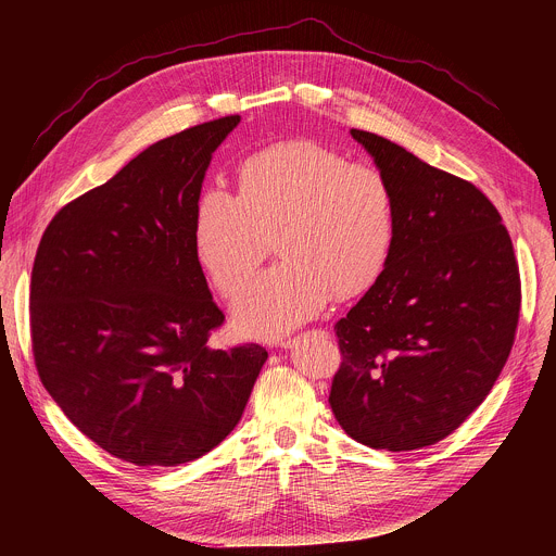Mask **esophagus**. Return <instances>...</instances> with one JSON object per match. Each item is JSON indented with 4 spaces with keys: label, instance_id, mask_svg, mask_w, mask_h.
Wrapping results in <instances>:
<instances>
[{
    "label": "esophagus",
    "instance_id": "esophagus-1",
    "mask_svg": "<svg viewBox=\"0 0 556 556\" xmlns=\"http://www.w3.org/2000/svg\"><path fill=\"white\" fill-rule=\"evenodd\" d=\"M273 345H275V348H290L292 341H290V339H277Z\"/></svg>",
    "mask_w": 556,
    "mask_h": 556
}]
</instances>
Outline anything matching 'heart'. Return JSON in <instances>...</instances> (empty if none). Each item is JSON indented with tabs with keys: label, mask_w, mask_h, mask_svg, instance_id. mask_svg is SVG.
<instances>
[{
	"label": "heart",
	"mask_w": 556,
	"mask_h": 556,
	"mask_svg": "<svg viewBox=\"0 0 556 556\" xmlns=\"http://www.w3.org/2000/svg\"><path fill=\"white\" fill-rule=\"evenodd\" d=\"M395 228L389 180L314 142H283L251 155L240 195L200 193L193 244L215 286L232 296L264 260L275 235L279 262L235 305V326L275 337L319 312L332 292H365L382 273Z\"/></svg>",
	"instance_id": "heart-1"
}]
</instances>
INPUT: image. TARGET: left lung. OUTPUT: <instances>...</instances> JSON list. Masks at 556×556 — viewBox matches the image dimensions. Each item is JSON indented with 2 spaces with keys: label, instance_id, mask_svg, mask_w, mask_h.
Returning a JSON list of instances; mask_svg holds the SVG:
<instances>
[{
  "label": "left lung",
  "instance_id": "obj_1",
  "mask_svg": "<svg viewBox=\"0 0 556 556\" xmlns=\"http://www.w3.org/2000/svg\"><path fill=\"white\" fill-rule=\"evenodd\" d=\"M352 138L395 200L387 264L334 326L343 363L330 407L356 442L414 451L453 433L510 354L521 283L510 235L470 182L371 131Z\"/></svg>",
  "mask_w": 556,
  "mask_h": 556
}]
</instances>
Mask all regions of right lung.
I'll return each mask as SVG.
<instances>
[{"label":"right lung","mask_w":556,"mask_h":556,"mask_svg":"<svg viewBox=\"0 0 556 556\" xmlns=\"http://www.w3.org/2000/svg\"><path fill=\"white\" fill-rule=\"evenodd\" d=\"M226 116L140 151L48 224L30 279L39 378L70 422L136 466H178L240 422L268 358L208 345L222 326L193 217Z\"/></svg>","instance_id":"right-lung-1"}]
</instances>
